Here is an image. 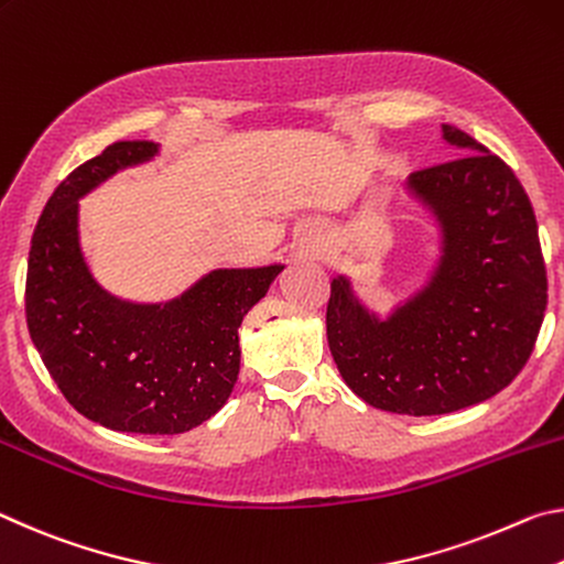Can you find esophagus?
<instances>
[{"label": "esophagus", "mask_w": 564, "mask_h": 564, "mask_svg": "<svg viewBox=\"0 0 564 564\" xmlns=\"http://www.w3.org/2000/svg\"><path fill=\"white\" fill-rule=\"evenodd\" d=\"M300 249H302V252H307V254L319 252V235L312 232V229H310V232H304L302 239H300Z\"/></svg>", "instance_id": "esophagus-1"}]
</instances>
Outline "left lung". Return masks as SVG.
<instances>
[{
	"label": "left lung",
	"mask_w": 564,
	"mask_h": 564,
	"mask_svg": "<svg viewBox=\"0 0 564 564\" xmlns=\"http://www.w3.org/2000/svg\"><path fill=\"white\" fill-rule=\"evenodd\" d=\"M465 156L414 172L408 195L437 232L422 288L382 317L347 274L332 276L327 343L359 400L394 414H447L505 390L528 362L547 307L538 219L500 156L463 129Z\"/></svg>",
	"instance_id": "obj_1"
}]
</instances>
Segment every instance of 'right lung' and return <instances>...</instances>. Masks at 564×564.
<instances>
[{"label": "right lung", "mask_w": 564, "mask_h": 564, "mask_svg": "<svg viewBox=\"0 0 564 564\" xmlns=\"http://www.w3.org/2000/svg\"><path fill=\"white\" fill-rule=\"evenodd\" d=\"M154 142H115L64 180L36 221L26 267V327L79 414L115 432L182 435L217 414L239 375V325L284 262L212 270L170 302H129L91 274L79 199L152 162Z\"/></svg>", "instance_id": "1"}]
</instances>
